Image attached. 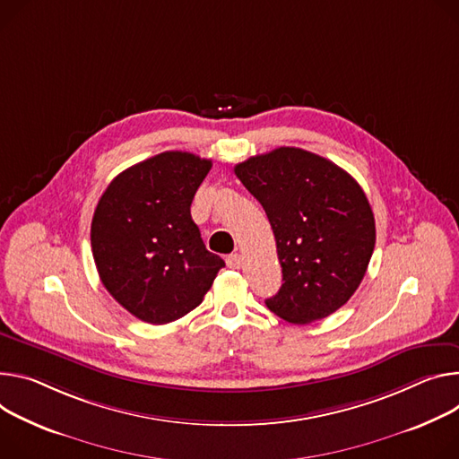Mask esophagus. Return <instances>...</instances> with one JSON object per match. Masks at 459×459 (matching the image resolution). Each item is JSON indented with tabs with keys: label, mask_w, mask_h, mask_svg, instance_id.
Instances as JSON below:
<instances>
[{
	"label": "esophagus",
	"mask_w": 459,
	"mask_h": 459,
	"mask_svg": "<svg viewBox=\"0 0 459 459\" xmlns=\"http://www.w3.org/2000/svg\"><path fill=\"white\" fill-rule=\"evenodd\" d=\"M225 262H227V267H230V269H239L243 260H241V256H239L238 253H234V255H229Z\"/></svg>",
	"instance_id": "34e87169"
}]
</instances>
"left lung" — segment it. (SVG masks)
<instances>
[{
  "mask_svg": "<svg viewBox=\"0 0 459 459\" xmlns=\"http://www.w3.org/2000/svg\"><path fill=\"white\" fill-rule=\"evenodd\" d=\"M234 174L262 203L276 239L283 283L267 307L290 324L342 307L375 247V220L360 185L335 162L289 146L248 157Z\"/></svg>",
  "mask_w": 459,
  "mask_h": 459,
  "instance_id": "8db88e82",
  "label": "left lung"
}]
</instances>
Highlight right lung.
<instances>
[{"label":"right lung","mask_w":459,"mask_h":459,"mask_svg":"<svg viewBox=\"0 0 459 459\" xmlns=\"http://www.w3.org/2000/svg\"><path fill=\"white\" fill-rule=\"evenodd\" d=\"M212 160L164 152L118 174L91 221V248L108 293L148 324L195 309L225 262L206 251L192 199Z\"/></svg>","instance_id":"right-lung-1"}]
</instances>
